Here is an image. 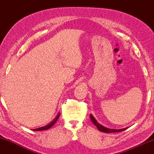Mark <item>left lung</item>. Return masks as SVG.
Masks as SVG:
<instances>
[{
    "label": "left lung",
    "instance_id": "left-lung-1",
    "mask_svg": "<svg viewBox=\"0 0 154 154\" xmlns=\"http://www.w3.org/2000/svg\"><path fill=\"white\" fill-rule=\"evenodd\" d=\"M90 116H91V121L93 122V123L94 124L95 126L97 127V128H98V130H100V132H106V133H110V132H122V131H124V130H126V129H128V128H123V129H119V130H114V129H109V128H105V127H103V125H100V124L98 123V122H97V120L95 119L94 117H93V116L91 114H90Z\"/></svg>",
    "mask_w": 154,
    "mask_h": 154
}]
</instances>
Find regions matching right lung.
Returning <instances> with one entry per match:
<instances>
[{
    "mask_svg": "<svg viewBox=\"0 0 154 154\" xmlns=\"http://www.w3.org/2000/svg\"><path fill=\"white\" fill-rule=\"evenodd\" d=\"M59 116H60V113L59 112V113H58V114H57V115H56V117H55L54 119H53L52 121H51V122L48 124V125H45V126L42 127V128H40L33 129V130H34V131H41V130H48V129H50V128H51V127H52L53 125H54V124L56 122V121H57L58 119H59Z\"/></svg>",
    "mask_w": 154,
    "mask_h": 154,
    "instance_id": "obj_1",
    "label": "right lung"
}]
</instances>
